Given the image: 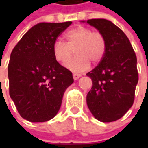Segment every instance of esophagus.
<instances>
[{
    "instance_id": "1",
    "label": "esophagus",
    "mask_w": 148,
    "mask_h": 148,
    "mask_svg": "<svg viewBox=\"0 0 148 148\" xmlns=\"http://www.w3.org/2000/svg\"><path fill=\"white\" fill-rule=\"evenodd\" d=\"M73 79L75 80V81H77V80H78L80 77H82V75L81 74H78V73H73Z\"/></svg>"
}]
</instances>
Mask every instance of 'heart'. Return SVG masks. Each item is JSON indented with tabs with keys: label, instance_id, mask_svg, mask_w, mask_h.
<instances>
[{
	"label": "heart",
	"instance_id": "b5f03b06",
	"mask_svg": "<svg viewBox=\"0 0 148 148\" xmlns=\"http://www.w3.org/2000/svg\"><path fill=\"white\" fill-rule=\"evenodd\" d=\"M66 42L57 39L53 45L54 58L65 62L75 50L77 56L69 60L64 66L73 72L86 71L90 62L96 64L103 59L106 51V41L102 34L93 32L90 28L77 26L65 34Z\"/></svg>",
	"mask_w": 148,
	"mask_h": 148
}]
</instances>
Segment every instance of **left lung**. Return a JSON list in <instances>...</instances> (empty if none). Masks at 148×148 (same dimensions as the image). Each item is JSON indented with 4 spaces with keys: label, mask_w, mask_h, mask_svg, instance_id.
Wrapping results in <instances>:
<instances>
[{
    "label": "left lung",
    "mask_w": 148,
    "mask_h": 148,
    "mask_svg": "<svg viewBox=\"0 0 148 148\" xmlns=\"http://www.w3.org/2000/svg\"><path fill=\"white\" fill-rule=\"evenodd\" d=\"M86 23L97 29L106 41L103 59L86 74L93 84L86 103L99 121H116L134 104L138 82L137 57L126 34L111 21L92 19Z\"/></svg>",
    "instance_id": "1"
}]
</instances>
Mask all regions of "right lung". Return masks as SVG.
I'll use <instances>...</instances> for the list:
<instances>
[{"mask_svg":"<svg viewBox=\"0 0 148 148\" xmlns=\"http://www.w3.org/2000/svg\"><path fill=\"white\" fill-rule=\"evenodd\" d=\"M71 25L39 23L21 38L8 65L10 96L20 116L45 122L59 110L64 92L74 80L72 73L54 58L53 45Z\"/></svg>","mask_w":148,"mask_h":148,"instance_id":"obj_1","label":"right lung"}]
</instances>
